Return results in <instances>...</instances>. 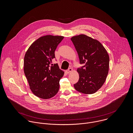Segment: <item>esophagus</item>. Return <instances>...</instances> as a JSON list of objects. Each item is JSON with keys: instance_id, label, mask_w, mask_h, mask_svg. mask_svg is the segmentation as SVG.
I'll list each match as a JSON object with an SVG mask.
<instances>
[{"instance_id": "34e87169", "label": "esophagus", "mask_w": 133, "mask_h": 133, "mask_svg": "<svg viewBox=\"0 0 133 133\" xmlns=\"http://www.w3.org/2000/svg\"><path fill=\"white\" fill-rule=\"evenodd\" d=\"M73 71V70L72 68H70V69H69L68 70H67L65 71V73H66V74H69V73H70L71 72H72Z\"/></svg>"}]
</instances>
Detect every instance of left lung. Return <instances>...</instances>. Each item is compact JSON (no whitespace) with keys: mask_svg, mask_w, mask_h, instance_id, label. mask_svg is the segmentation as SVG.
Masks as SVG:
<instances>
[{"mask_svg":"<svg viewBox=\"0 0 133 133\" xmlns=\"http://www.w3.org/2000/svg\"><path fill=\"white\" fill-rule=\"evenodd\" d=\"M71 39L80 64H83L77 70L79 78L74 88L85 94H94L105 81L109 70V54L99 41L85 35L74 36Z\"/></svg>","mask_w":133,"mask_h":133,"instance_id":"8db88e82","label":"left lung"}]
</instances>
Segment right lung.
Here are the masks:
<instances>
[{"instance_id":"add662e5","label":"right lung","mask_w":133,"mask_h":133,"mask_svg":"<svg viewBox=\"0 0 133 133\" xmlns=\"http://www.w3.org/2000/svg\"><path fill=\"white\" fill-rule=\"evenodd\" d=\"M63 38L51 35L40 37L30 45L24 55V74L31 91L40 98L50 99L59 91V81L64 72L59 69L57 63L51 68L50 64Z\"/></svg>"}]
</instances>
